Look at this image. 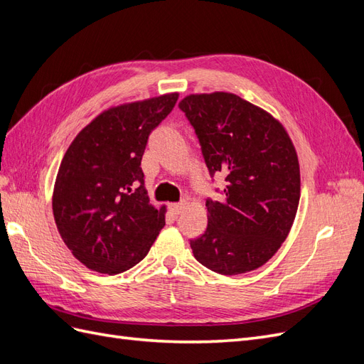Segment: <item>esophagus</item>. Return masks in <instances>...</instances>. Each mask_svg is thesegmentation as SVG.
Returning a JSON list of instances; mask_svg holds the SVG:
<instances>
[{"label": "esophagus", "mask_w": 364, "mask_h": 364, "mask_svg": "<svg viewBox=\"0 0 364 364\" xmlns=\"http://www.w3.org/2000/svg\"><path fill=\"white\" fill-rule=\"evenodd\" d=\"M168 208H170V211H171L173 214L178 215V214H181V213L183 211V209L186 208V203H185V202H181V203H171Z\"/></svg>", "instance_id": "1"}]
</instances>
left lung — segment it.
Here are the masks:
<instances>
[{"instance_id":"1","label":"left lung","mask_w":364,"mask_h":364,"mask_svg":"<svg viewBox=\"0 0 364 364\" xmlns=\"http://www.w3.org/2000/svg\"><path fill=\"white\" fill-rule=\"evenodd\" d=\"M196 130L209 174H225L223 200H206V230L190 245L220 274L266 264L287 238L301 197V171L287 130L230 92L191 94L179 103Z\"/></svg>"}]
</instances>
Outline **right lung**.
<instances>
[{"label":"right lung","instance_id":"1","mask_svg":"<svg viewBox=\"0 0 364 364\" xmlns=\"http://www.w3.org/2000/svg\"><path fill=\"white\" fill-rule=\"evenodd\" d=\"M178 92L124 103L83 127L60 162L53 214L63 243L83 266L117 274L144 258L165 225L149 203L141 159L149 135Z\"/></svg>","mask_w":364,"mask_h":364}]
</instances>
